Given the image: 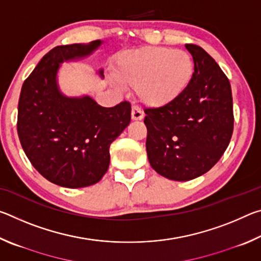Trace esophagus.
Returning <instances> with one entry per match:
<instances>
[{
  "label": "esophagus",
  "instance_id": "1",
  "mask_svg": "<svg viewBox=\"0 0 261 261\" xmlns=\"http://www.w3.org/2000/svg\"><path fill=\"white\" fill-rule=\"evenodd\" d=\"M131 117L134 121H140L144 118V113L141 112V109L137 106H134L131 110Z\"/></svg>",
  "mask_w": 261,
  "mask_h": 261
}]
</instances>
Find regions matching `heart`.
I'll return each mask as SVG.
<instances>
[{
    "label": "heart",
    "instance_id": "b5f03b06",
    "mask_svg": "<svg viewBox=\"0 0 261 261\" xmlns=\"http://www.w3.org/2000/svg\"><path fill=\"white\" fill-rule=\"evenodd\" d=\"M116 78L137 91L148 107H165L177 100L191 83L193 62L188 53L166 47H145L118 56Z\"/></svg>",
    "mask_w": 261,
    "mask_h": 261
}]
</instances>
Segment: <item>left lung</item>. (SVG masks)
I'll list each match as a JSON object with an SVG mask.
<instances>
[{"label": "left lung", "instance_id": "1", "mask_svg": "<svg viewBox=\"0 0 261 261\" xmlns=\"http://www.w3.org/2000/svg\"><path fill=\"white\" fill-rule=\"evenodd\" d=\"M185 48L194 72L173 103L145 109L148 161L158 174L190 180L207 173L223 155L233 130L231 87L212 56L197 45Z\"/></svg>", "mask_w": 261, "mask_h": 261}]
</instances>
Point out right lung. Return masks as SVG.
Returning <instances> with one entry per match:
<instances>
[{"mask_svg": "<svg viewBox=\"0 0 261 261\" xmlns=\"http://www.w3.org/2000/svg\"><path fill=\"white\" fill-rule=\"evenodd\" d=\"M102 41L57 46L42 57L21 86L17 131L26 156L49 182L78 189L107 173L110 144L131 121L126 101L101 107L88 95L67 96L57 83L63 62L90 56ZM103 78V70H99Z\"/></svg>", "mask_w": 261, "mask_h": 261, "instance_id": "1", "label": "right lung"}]
</instances>
